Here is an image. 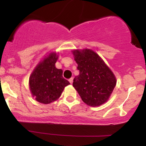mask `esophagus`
Masks as SVG:
<instances>
[{
    "instance_id": "esophagus-1",
    "label": "esophagus",
    "mask_w": 146,
    "mask_h": 146,
    "mask_svg": "<svg viewBox=\"0 0 146 146\" xmlns=\"http://www.w3.org/2000/svg\"><path fill=\"white\" fill-rule=\"evenodd\" d=\"M68 81H69V82H70V83L72 84V83H73V78H70L69 80H68Z\"/></svg>"
}]
</instances>
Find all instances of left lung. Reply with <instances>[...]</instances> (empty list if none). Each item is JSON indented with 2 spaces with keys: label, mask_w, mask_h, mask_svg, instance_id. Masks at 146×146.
Returning <instances> with one entry per match:
<instances>
[{
  "label": "left lung",
  "mask_w": 146,
  "mask_h": 146,
  "mask_svg": "<svg viewBox=\"0 0 146 146\" xmlns=\"http://www.w3.org/2000/svg\"><path fill=\"white\" fill-rule=\"evenodd\" d=\"M72 52L80 71L73 80V86L88 106H99L106 103L116 86L113 71L93 50L75 49Z\"/></svg>",
  "instance_id": "8db88e82"
}]
</instances>
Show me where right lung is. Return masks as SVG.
Segmentation results:
<instances>
[{"label": "right lung", "instance_id": "add662e5", "mask_svg": "<svg viewBox=\"0 0 146 146\" xmlns=\"http://www.w3.org/2000/svg\"><path fill=\"white\" fill-rule=\"evenodd\" d=\"M58 55L51 52L45 56L29 77V89L37 102L48 104L60 98L69 82L62 77L63 71L55 64Z\"/></svg>", "mask_w": 146, "mask_h": 146}]
</instances>
